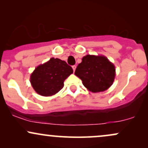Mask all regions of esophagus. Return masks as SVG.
<instances>
[{
  "label": "esophagus",
  "instance_id": "34e87169",
  "mask_svg": "<svg viewBox=\"0 0 148 148\" xmlns=\"http://www.w3.org/2000/svg\"><path fill=\"white\" fill-rule=\"evenodd\" d=\"M76 67V65H73V66H72V69H73V70H74V71H75Z\"/></svg>",
  "mask_w": 148,
  "mask_h": 148
}]
</instances>
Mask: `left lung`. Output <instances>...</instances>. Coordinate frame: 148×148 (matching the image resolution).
Listing matches in <instances>:
<instances>
[{
    "instance_id": "1",
    "label": "left lung",
    "mask_w": 148,
    "mask_h": 148,
    "mask_svg": "<svg viewBox=\"0 0 148 148\" xmlns=\"http://www.w3.org/2000/svg\"><path fill=\"white\" fill-rule=\"evenodd\" d=\"M83 84L92 92H103L111 87L115 76V66L103 56L86 55L75 72Z\"/></svg>"
}]
</instances>
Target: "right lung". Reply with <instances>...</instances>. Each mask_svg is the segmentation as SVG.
<instances>
[{"label":"right lung","mask_w":148,"mask_h":148,"mask_svg":"<svg viewBox=\"0 0 148 148\" xmlns=\"http://www.w3.org/2000/svg\"><path fill=\"white\" fill-rule=\"evenodd\" d=\"M72 73V67L65 61L51 58L35 68L30 76V83L39 95L51 96L63 88L64 80Z\"/></svg>","instance_id":"add662e5"}]
</instances>
